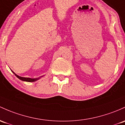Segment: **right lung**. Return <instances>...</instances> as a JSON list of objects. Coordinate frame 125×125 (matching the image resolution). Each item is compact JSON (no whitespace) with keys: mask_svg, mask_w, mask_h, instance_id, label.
Wrapping results in <instances>:
<instances>
[{"mask_svg":"<svg viewBox=\"0 0 125 125\" xmlns=\"http://www.w3.org/2000/svg\"><path fill=\"white\" fill-rule=\"evenodd\" d=\"M12 72H13V73L16 76H17V77H18V79H20L21 80H22V81H25V82H35V81H37V80H38L39 79H40L42 77H43L42 76H41V77H38V78H34V79H32V78H29V77H21V76H18L17 74H16L15 73H14L13 71H12Z\"/></svg>","mask_w":125,"mask_h":125,"instance_id":"1","label":"right lung"}]
</instances>
